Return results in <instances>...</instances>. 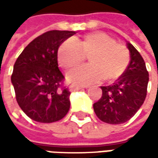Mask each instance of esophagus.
Returning <instances> with one entry per match:
<instances>
[{"mask_svg":"<svg viewBox=\"0 0 158 158\" xmlns=\"http://www.w3.org/2000/svg\"><path fill=\"white\" fill-rule=\"evenodd\" d=\"M83 89V87H80V86H75V85H72L70 88H69V91L70 92H74V91H78L79 89Z\"/></svg>","mask_w":158,"mask_h":158,"instance_id":"esophagus-1","label":"esophagus"}]
</instances>
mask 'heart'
I'll use <instances>...</instances> for the list:
<instances>
[{
	"label": "heart",
	"instance_id": "b5f03b06",
	"mask_svg": "<svg viewBox=\"0 0 158 158\" xmlns=\"http://www.w3.org/2000/svg\"><path fill=\"white\" fill-rule=\"evenodd\" d=\"M89 56L90 65L70 71L67 79L70 83L89 85L103 79L114 80L123 74L129 64V52L123 45L103 33H93L83 39H68L57 50L58 64L71 69Z\"/></svg>",
	"mask_w": 158,
	"mask_h": 158
}]
</instances>
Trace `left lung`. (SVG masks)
<instances>
[{
  "label": "left lung",
  "mask_w": 158,
  "mask_h": 158,
  "mask_svg": "<svg viewBox=\"0 0 158 158\" xmlns=\"http://www.w3.org/2000/svg\"><path fill=\"white\" fill-rule=\"evenodd\" d=\"M130 62L122 76L109 86H102V98L93 104L97 117L110 124L129 121L143 105L147 90L149 75L140 53L129 42Z\"/></svg>",
  "instance_id": "obj_1"
}]
</instances>
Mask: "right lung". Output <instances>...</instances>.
<instances>
[{
	"instance_id": "obj_1",
	"label": "right lung",
	"mask_w": 158,
	"mask_h": 158,
	"mask_svg": "<svg viewBox=\"0 0 158 158\" xmlns=\"http://www.w3.org/2000/svg\"><path fill=\"white\" fill-rule=\"evenodd\" d=\"M74 31L47 32L34 39L16 59L12 75L16 101L32 120L49 123L61 120L70 107V92L62 87L57 50Z\"/></svg>"
}]
</instances>
